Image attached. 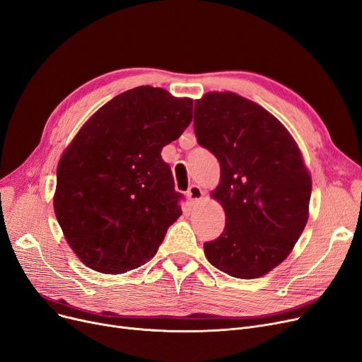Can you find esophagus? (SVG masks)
Instances as JSON below:
<instances>
[{
	"label": "esophagus",
	"mask_w": 362,
	"mask_h": 362,
	"mask_svg": "<svg viewBox=\"0 0 362 362\" xmlns=\"http://www.w3.org/2000/svg\"><path fill=\"white\" fill-rule=\"evenodd\" d=\"M186 195H187V199H189L192 204H195V202H199L204 198V191L201 189L198 185H192L189 189H187Z\"/></svg>",
	"instance_id": "1"
}]
</instances>
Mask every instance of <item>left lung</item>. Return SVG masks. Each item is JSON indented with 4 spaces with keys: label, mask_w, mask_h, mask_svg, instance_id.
<instances>
[{
    "label": "left lung",
    "mask_w": 362,
    "mask_h": 362,
    "mask_svg": "<svg viewBox=\"0 0 362 362\" xmlns=\"http://www.w3.org/2000/svg\"><path fill=\"white\" fill-rule=\"evenodd\" d=\"M194 129L220 164L211 197L226 214L222 235L204 253L230 276L266 275L287 259L308 222L312 180L302 152L272 114L230 91L195 100Z\"/></svg>",
    "instance_id": "obj_1"
}]
</instances>
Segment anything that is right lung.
Wrapping results in <instances>:
<instances>
[{
  "instance_id": "right-lung-1",
  "label": "right lung",
  "mask_w": 362,
  "mask_h": 362,
  "mask_svg": "<svg viewBox=\"0 0 362 362\" xmlns=\"http://www.w3.org/2000/svg\"><path fill=\"white\" fill-rule=\"evenodd\" d=\"M189 98L140 86L103 105L57 165L54 213L87 268L124 274L149 262L180 217L165 145L192 121Z\"/></svg>"
}]
</instances>
